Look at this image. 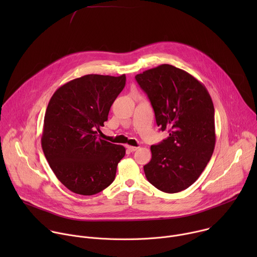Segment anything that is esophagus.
<instances>
[{
	"label": "esophagus",
	"instance_id": "esophagus-1",
	"mask_svg": "<svg viewBox=\"0 0 257 257\" xmlns=\"http://www.w3.org/2000/svg\"><path fill=\"white\" fill-rule=\"evenodd\" d=\"M126 148H127V150H128L129 152H131V153H133V152H136V151L139 149L138 146H131V145H127Z\"/></svg>",
	"mask_w": 257,
	"mask_h": 257
}]
</instances>
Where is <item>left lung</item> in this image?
<instances>
[{
    "label": "left lung",
    "instance_id": "8db88e82",
    "mask_svg": "<svg viewBox=\"0 0 257 257\" xmlns=\"http://www.w3.org/2000/svg\"><path fill=\"white\" fill-rule=\"evenodd\" d=\"M148 94L160 130L169 137L152 145L145 177L159 190L177 193L198 179L215 145L214 107L206 87L186 71L169 64L135 76Z\"/></svg>",
    "mask_w": 257,
    "mask_h": 257
}]
</instances>
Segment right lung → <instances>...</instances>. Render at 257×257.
<instances>
[{"mask_svg": "<svg viewBox=\"0 0 257 257\" xmlns=\"http://www.w3.org/2000/svg\"><path fill=\"white\" fill-rule=\"evenodd\" d=\"M125 74H88L59 87L48 104L42 148L56 177L70 191L96 194L113 183L125 148L97 137Z\"/></svg>", "mask_w": 257, "mask_h": 257, "instance_id": "right-lung-1", "label": "right lung"}]
</instances>
